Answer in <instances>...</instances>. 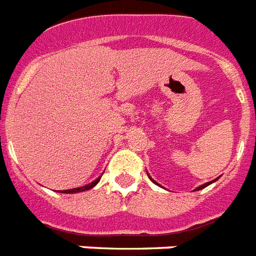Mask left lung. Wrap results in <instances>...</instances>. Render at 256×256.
Masks as SVG:
<instances>
[{"mask_svg":"<svg viewBox=\"0 0 256 256\" xmlns=\"http://www.w3.org/2000/svg\"><path fill=\"white\" fill-rule=\"evenodd\" d=\"M150 179H152V178H150ZM216 179H218V178H216ZM216 179H214V180H211V182H207V183H204V184H202V186L196 187V188H195V191H198V190H202V188H204V187H207V186H208V184H211V183H212V182H215V180H216ZM152 182H154V183H156V184H158V183H156V180H154V179H152ZM158 186H160V184H158Z\"/></svg>","mask_w":256,"mask_h":256,"instance_id":"1","label":"left lung"}]
</instances>
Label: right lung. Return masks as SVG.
<instances>
[{
    "mask_svg": "<svg viewBox=\"0 0 256 256\" xmlns=\"http://www.w3.org/2000/svg\"><path fill=\"white\" fill-rule=\"evenodd\" d=\"M100 176H102V175H100ZM100 176H98V178H96V180H92V183H88V184H86V186L77 187V188H70V190H64V191H61V192H66V194H73V192H81V191L90 190V188H92V187L96 186V183L100 182Z\"/></svg>",
    "mask_w": 256,
    "mask_h": 256,
    "instance_id": "right-lung-1",
    "label": "right lung"
}]
</instances>
